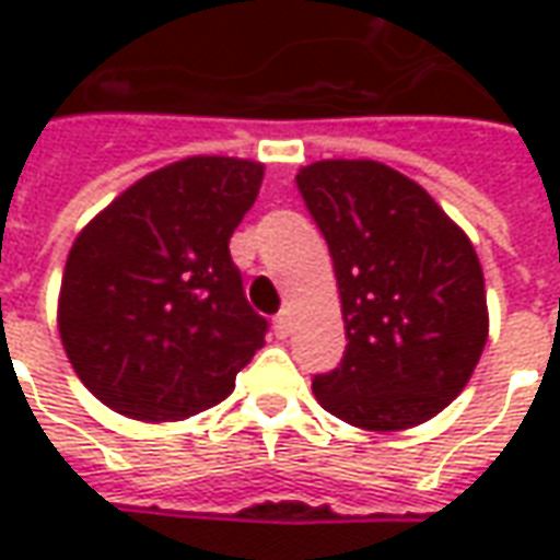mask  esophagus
Masks as SVG:
<instances>
[{"mask_svg":"<svg viewBox=\"0 0 560 560\" xmlns=\"http://www.w3.org/2000/svg\"><path fill=\"white\" fill-rule=\"evenodd\" d=\"M272 332H276V339H288L291 336V315L288 312H279V315L272 317Z\"/></svg>","mask_w":560,"mask_h":560,"instance_id":"34e87169","label":"esophagus"}]
</instances>
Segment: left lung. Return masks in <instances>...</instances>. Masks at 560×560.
<instances>
[{
	"label": "left lung",
	"instance_id": "left-lung-1",
	"mask_svg": "<svg viewBox=\"0 0 560 560\" xmlns=\"http://www.w3.org/2000/svg\"><path fill=\"white\" fill-rule=\"evenodd\" d=\"M336 269L348 348L312 389L332 417L399 432L465 389L489 336L474 245L432 195L381 161L296 173Z\"/></svg>",
	"mask_w": 560,
	"mask_h": 560
}]
</instances>
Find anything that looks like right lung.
<instances>
[{
	"mask_svg": "<svg viewBox=\"0 0 560 560\" xmlns=\"http://www.w3.org/2000/svg\"><path fill=\"white\" fill-rule=\"evenodd\" d=\"M264 164L173 161L126 188L80 231L59 291V336L92 396L116 413L173 422L228 399L264 348L231 236Z\"/></svg>",
	"mask_w": 560,
	"mask_h": 560,
	"instance_id": "1",
	"label": "right lung"
}]
</instances>
